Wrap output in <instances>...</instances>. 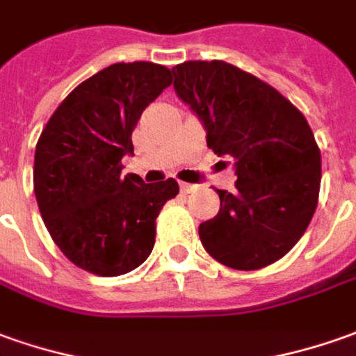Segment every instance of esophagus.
I'll return each instance as SVG.
<instances>
[{"label": "esophagus", "instance_id": "1", "mask_svg": "<svg viewBox=\"0 0 356 356\" xmlns=\"http://www.w3.org/2000/svg\"><path fill=\"white\" fill-rule=\"evenodd\" d=\"M180 190H182V193H192L193 190H195V186H193V184L182 182L180 184Z\"/></svg>", "mask_w": 356, "mask_h": 356}]
</instances>
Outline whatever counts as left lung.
Returning <instances> with one entry per match:
<instances>
[{"label":"left lung","mask_w":356,"mask_h":356,"mask_svg":"<svg viewBox=\"0 0 356 356\" xmlns=\"http://www.w3.org/2000/svg\"><path fill=\"white\" fill-rule=\"evenodd\" d=\"M174 89L202 118L207 147L236 166V192L200 225L219 264L254 271L291 252L320 195L322 156L305 114L277 89L222 60L172 67Z\"/></svg>","instance_id":"obj_1"}]
</instances>
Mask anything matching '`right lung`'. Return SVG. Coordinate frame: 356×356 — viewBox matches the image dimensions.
Instances as JSON below:
<instances>
[{
  "label": "right lung",
  "mask_w": 356,
  "mask_h": 356,
  "mask_svg": "<svg viewBox=\"0 0 356 356\" xmlns=\"http://www.w3.org/2000/svg\"><path fill=\"white\" fill-rule=\"evenodd\" d=\"M172 83L153 61L114 63L63 99L36 143L34 195L61 254L92 275L134 271L153 252L156 217L180 188L122 176L141 112Z\"/></svg>",
  "instance_id": "right-lung-1"
}]
</instances>
